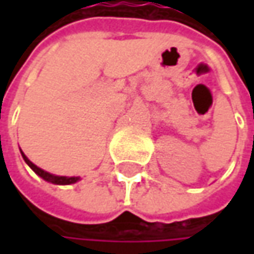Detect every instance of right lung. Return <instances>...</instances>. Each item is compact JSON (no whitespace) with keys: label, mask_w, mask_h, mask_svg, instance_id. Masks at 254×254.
<instances>
[{"label":"right lung","mask_w":254,"mask_h":254,"mask_svg":"<svg viewBox=\"0 0 254 254\" xmlns=\"http://www.w3.org/2000/svg\"><path fill=\"white\" fill-rule=\"evenodd\" d=\"M22 154V158L25 160V162L35 171V174H38L41 178H44L45 181H48V182H52V184H58V185H69V184H74V182H77L79 178L77 177H58V175H52V174H49V172H46V171L41 170L39 167H36L34 162H31L28 158H26V155H25L24 152L21 151Z\"/></svg>","instance_id":"right-lung-1"}]
</instances>
